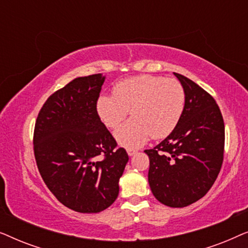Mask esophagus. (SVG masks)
Masks as SVG:
<instances>
[{
    "label": "esophagus",
    "mask_w": 248,
    "mask_h": 248,
    "mask_svg": "<svg viewBox=\"0 0 248 248\" xmlns=\"http://www.w3.org/2000/svg\"><path fill=\"white\" fill-rule=\"evenodd\" d=\"M135 154H137V151H135V150H132V149H127V155H130V157L134 155Z\"/></svg>",
    "instance_id": "1"
}]
</instances>
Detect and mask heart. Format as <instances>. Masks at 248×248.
Wrapping results in <instances>:
<instances>
[{"instance_id":"1","label":"heart","mask_w":248,"mask_h":248,"mask_svg":"<svg viewBox=\"0 0 248 248\" xmlns=\"http://www.w3.org/2000/svg\"><path fill=\"white\" fill-rule=\"evenodd\" d=\"M184 105L185 93L177 80L145 74L118 82L113 97H99L97 110L109 128H116L130 110L132 120L115 131V138L123 147L137 149L150 137L161 139L170 133Z\"/></svg>"}]
</instances>
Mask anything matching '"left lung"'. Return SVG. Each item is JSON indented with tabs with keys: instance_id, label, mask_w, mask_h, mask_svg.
Segmentation results:
<instances>
[{
	"instance_id": "obj_1",
	"label": "left lung",
	"mask_w": 248,
	"mask_h": 248,
	"mask_svg": "<svg viewBox=\"0 0 248 248\" xmlns=\"http://www.w3.org/2000/svg\"><path fill=\"white\" fill-rule=\"evenodd\" d=\"M185 93L184 110L164 141L144 152L148 181L162 204L184 208L203 198L221 169L225 124L216 100L192 80L174 73Z\"/></svg>"
}]
</instances>
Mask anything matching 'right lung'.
I'll return each mask as SVG.
<instances>
[{"mask_svg": "<svg viewBox=\"0 0 248 248\" xmlns=\"http://www.w3.org/2000/svg\"><path fill=\"white\" fill-rule=\"evenodd\" d=\"M105 79L99 73L72 80L46 100L35 125L33 151L44 182L62 204L81 213L113 204L128 161L97 113Z\"/></svg>", "mask_w": 248, "mask_h": 248, "instance_id": "add662e5", "label": "right lung"}]
</instances>
